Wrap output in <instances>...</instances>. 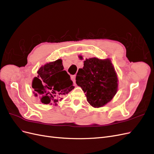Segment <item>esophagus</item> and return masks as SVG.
Segmentation results:
<instances>
[{
  "mask_svg": "<svg viewBox=\"0 0 154 154\" xmlns=\"http://www.w3.org/2000/svg\"><path fill=\"white\" fill-rule=\"evenodd\" d=\"M71 79H72V80L74 82V83H75V82H76V76L75 75L72 76H71Z\"/></svg>",
  "mask_w": 154,
  "mask_h": 154,
  "instance_id": "34e87169",
  "label": "esophagus"
}]
</instances>
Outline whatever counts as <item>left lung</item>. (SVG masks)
<instances>
[{
  "instance_id": "obj_1",
  "label": "left lung",
  "mask_w": 154,
  "mask_h": 154,
  "mask_svg": "<svg viewBox=\"0 0 154 154\" xmlns=\"http://www.w3.org/2000/svg\"><path fill=\"white\" fill-rule=\"evenodd\" d=\"M81 60L82 56H79ZM83 69H79L76 84L85 93L87 100L95 108L103 106L112 100L118 91V79L109 59H86Z\"/></svg>"
}]
</instances>
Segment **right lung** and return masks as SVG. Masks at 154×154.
<instances>
[{
	"mask_svg": "<svg viewBox=\"0 0 154 154\" xmlns=\"http://www.w3.org/2000/svg\"><path fill=\"white\" fill-rule=\"evenodd\" d=\"M38 76L32 82L35 96L44 104H55L62 100L64 95L74 89L71 77L63 71L62 60L58 59L42 66Z\"/></svg>",
	"mask_w": 154,
	"mask_h": 154,
	"instance_id": "obj_1",
	"label": "right lung"
}]
</instances>
